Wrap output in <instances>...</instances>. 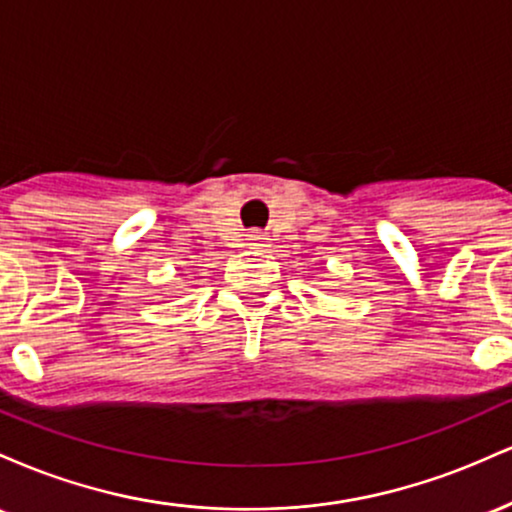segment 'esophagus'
<instances>
[{
    "mask_svg": "<svg viewBox=\"0 0 512 512\" xmlns=\"http://www.w3.org/2000/svg\"><path fill=\"white\" fill-rule=\"evenodd\" d=\"M264 238L260 231H252V233H248V245H255V248H260V245H264Z\"/></svg>",
    "mask_w": 512,
    "mask_h": 512,
    "instance_id": "1",
    "label": "esophagus"
}]
</instances>
